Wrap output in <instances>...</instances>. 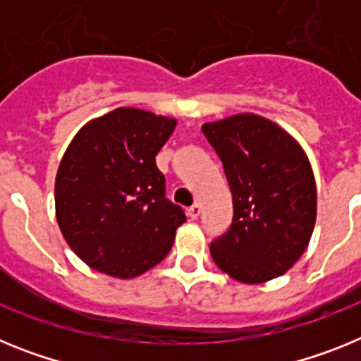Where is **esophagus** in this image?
<instances>
[{
    "instance_id": "34e87169",
    "label": "esophagus",
    "mask_w": 361,
    "mask_h": 361,
    "mask_svg": "<svg viewBox=\"0 0 361 361\" xmlns=\"http://www.w3.org/2000/svg\"><path fill=\"white\" fill-rule=\"evenodd\" d=\"M200 212H202V208H200V204H193L191 208H188L186 213H188V216H190L191 220H195V219H199Z\"/></svg>"
}]
</instances>
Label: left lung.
Masks as SVG:
<instances>
[{
	"label": "left lung",
	"instance_id": "left-lung-1",
	"mask_svg": "<svg viewBox=\"0 0 361 361\" xmlns=\"http://www.w3.org/2000/svg\"><path fill=\"white\" fill-rule=\"evenodd\" d=\"M224 166L233 222L209 245L213 262L242 283L283 275L302 257L317 222V184L302 146L279 124L237 114L202 124Z\"/></svg>",
	"mask_w": 361,
	"mask_h": 361
}]
</instances>
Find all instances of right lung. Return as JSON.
<instances>
[{
	"label": "right lung",
	"instance_id": "right-lung-1",
	"mask_svg": "<svg viewBox=\"0 0 361 361\" xmlns=\"http://www.w3.org/2000/svg\"><path fill=\"white\" fill-rule=\"evenodd\" d=\"M177 121L116 108L86 123L56 175V219L72 251L104 275L133 279L157 266L186 222L166 199L155 155Z\"/></svg>",
	"mask_w": 361,
	"mask_h": 361
}]
</instances>
